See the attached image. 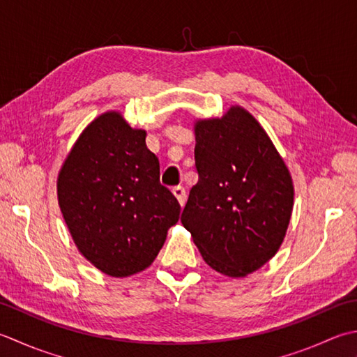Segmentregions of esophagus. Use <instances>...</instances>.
Returning <instances> with one entry per match:
<instances>
[{"mask_svg":"<svg viewBox=\"0 0 357 357\" xmlns=\"http://www.w3.org/2000/svg\"><path fill=\"white\" fill-rule=\"evenodd\" d=\"M173 195H174V197H176V199L179 201V204H181V206H184V204H185V201H187V193H185V188H184V187H181V185H178V187H173Z\"/></svg>","mask_w":357,"mask_h":357,"instance_id":"1","label":"esophagus"}]
</instances>
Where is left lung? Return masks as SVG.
Here are the masks:
<instances>
[{
	"label": "left lung",
	"mask_w": 357,
	"mask_h": 357,
	"mask_svg": "<svg viewBox=\"0 0 357 357\" xmlns=\"http://www.w3.org/2000/svg\"><path fill=\"white\" fill-rule=\"evenodd\" d=\"M192 187L181 222L204 261L220 274L244 277L268 263L288 229L294 187L266 131L246 109L195 125Z\"/></svg>",
	"instance_id": "1"
}]
</instances>
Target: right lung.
<instances>
[{"label": "right lung", "instance_id": "add662e5", "mask_svg": "<svg viewBox=\"0 0 357 357\" xmlns=\"http://www.w3.org/2000/svg\"><path fill=\"white\" fill-rule=\"evenodd\" d=\"M145 136L119 113H105L82 132L59 174V204L74 243L111 277L149 268L179 220V202L160 184Z\"/></svg>", "mask_w": 357, "mask_h": 357}]
</instances>
